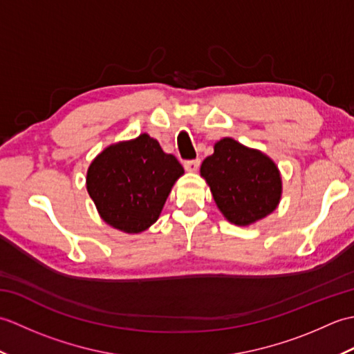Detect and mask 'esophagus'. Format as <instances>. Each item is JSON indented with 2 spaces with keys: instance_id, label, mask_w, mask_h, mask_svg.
Masks as SVG:
<instances>
[{
  "instance_id": "obj_1",
  "label": "esophagus",
  "mask_w": 354,
  "mask_h": 354,
  "mask_svg": "<svg viewBox=\"0 0 354 354\" xmlns=\"http://www.w3.org/2000/svg\"><path fill=\"white\" fill-rule=\"evenodd\" d=\"M199 165H201V160H190V161H185V162H184L185 170H187V171H192V173L198 171Z\"/></svg>"
}]
</instances>
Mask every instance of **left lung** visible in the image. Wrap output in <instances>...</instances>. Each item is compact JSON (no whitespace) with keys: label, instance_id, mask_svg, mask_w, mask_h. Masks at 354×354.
Returning <instances> with one entry per match:
<instances>
[{"label":"left lung","instance_id":"left-lung-1","mask_svg":"<svg viewBox=\"0 0 354 354\" xmlns=\"http://www.w3.org/2000/svg\"><path fill=\"white\" fill-rule=\"evenodd\" d=\"M201 176L225 219L239 227L265 219L280 204L283 183L277 164L234 138L216 142L214 153L201 165Z\"/></svg>","mask_w":354,"mask_h":354}]
</instances>
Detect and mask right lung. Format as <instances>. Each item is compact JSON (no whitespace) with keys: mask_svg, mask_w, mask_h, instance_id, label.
I'll return each mask as SVG.
<instances>
[{"mask_svg":"<svg viewBox=\"0 0 354 354\" xmlns=\"http://www.w3.org/2000/svg\"><path fill=\"white\" fill-rule=\"evenodd\" d=\"M183 175L176 158L141 133L108 146L94 158L86 171V190L104 222L138 234L158 221L171 187Z\"/></svg>","mask_w":354,"mask_h":354,"instance_id":"right-lung-1","label":"right lung"}]
</instances>
